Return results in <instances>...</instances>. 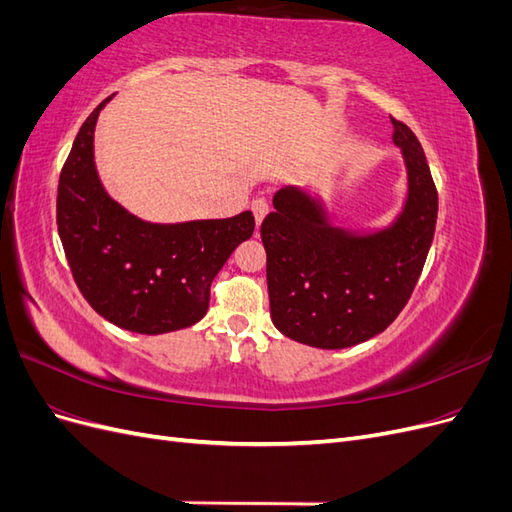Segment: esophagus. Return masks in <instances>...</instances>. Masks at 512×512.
Instances as JSON below:
<instances>
[{"mask_svg":"<svg viewBox=\"0 0 512 512\" xmlns=\"http://www.w3.org/2000/svg\"><path fill=\"white\" fill-rule=\"evenodd\" d=\"M252 211L256 215V224H260L262 220H265V215L269 213V200L265 196H258L252 203Z\"/></svg>","mask_w":512,"mask_h":512,"instance_id":"esophagus-1","label":"esophagus"}]
</instances>
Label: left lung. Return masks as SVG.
Returning <instances> with one entry per match:
<instances>
[{
  "label": "left lung",
  "instance_id": "obj_1",
  "mask_svg": "<svg viewBox=\"0 0 512 512\" xmlns=\"http://www.w3.org/2000/svg\"><path fill=\"white\" fill-rule=\"evenodd\" d=\"M391 123L408 168V200L391 228L350 235L294 188L277 192L275 211L262 220L271 318L301 344L337 350L382 333L421 277L436 232L438 190L414 132L395 117Z\"/></svg>",
  "mask_w": 512,
  "mask_h": 512
}]
</instances>
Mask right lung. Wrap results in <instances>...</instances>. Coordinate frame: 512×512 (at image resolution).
<instances>
[{
    "label": "right lung",
    "instance_id": "right-lung-1",
    "mask_svg": "<svg viewBox=\"0 0 512 512\" xmlns=\"http://www.w3.org/2000/svg\"><path fill=\"white\" fill-rule=\"evenodd\" d=\"M106 98L74 138L57 188V230L76 286L108 322L158 335L207 314L213 277L254 232L252 211L226 220L149 224L108 196L94 164Z\"/></svg>",
    "mask_w": 512,
    "mask_h": 512
}]
</instances>
